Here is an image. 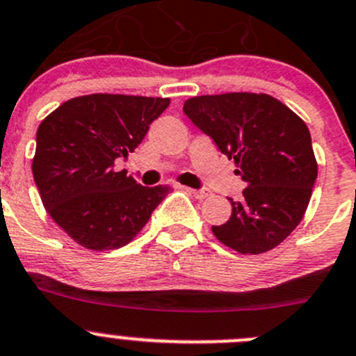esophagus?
<instances>
[{
    "instance_id": "34e87169",
    "label": "esophagus",
    "mask_w": 356,
    "mask_h": 356,
    "mask_svg": "<svg viewBox=\"0 0 356 356\" xmlns=\"http://www.w3.org/2000/svg\"><path fill=\"white\" fill-rule=\"evenodd\" d=\"M187 191L191 192V194L194 195V197H197V199H206L209 195L208 188H201V191H195V188H187Z\"/></svg>"
}]
</instances>
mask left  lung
<instances>
[{
  "instance_id": "obj_1",
  "label": "left lung",
  "mask_w": 356,
  "mask_h": 356,
  "mask_svg": "<svg viewBox=\"0 0 356 356\" xmlns=\"http://www.w3.org/2000/svg\"><path fill=\"white\" fill-rule=\"evenodd\" d=\"M184 111L218 150L234 159L246 181L232 215L211 231L243 255H259L285 241L302 220L318 176L307 125L267 94L229 92L185 101Z\"/></svg>"
}]
</instances>
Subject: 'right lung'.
Instances as JSON below:
<instances>
[{
  "label": "right lung",
  "instance_id": "add662e5",
  "mask_svg": "<svg viewBox=\"0 0 356 356\" xmlns=\"http://www.w3.org/2000/svg\"><path fill=\"white\" fill-rule=\"evenodd\" d=\"M168 97H73L40 124L33 176L47 213L83 248L117 250L136 238L169 187H143L117 162L143 141Z\"/></svg>",
  "mask_w": 356,
  "mask_h": 356
}]
</instances>
